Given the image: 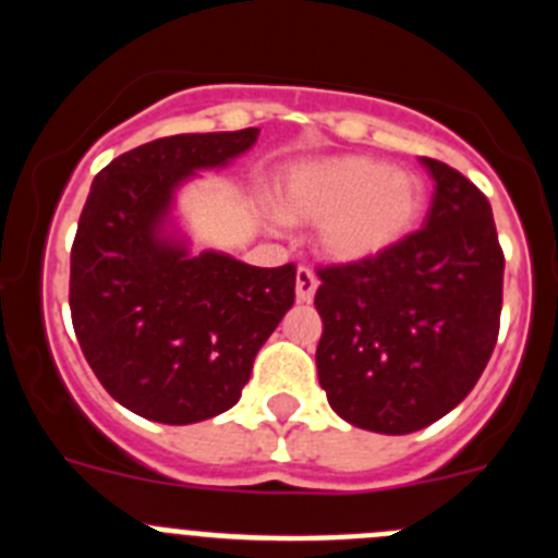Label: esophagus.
<instances>
[{"label":"esophagus","mask_w":558,"mask_h":558,"mask_svg":"<svg viewBox=\"0 0 558 558\" xmlns=\"http://www.w3.org/2000/svg\"><path fill=\"white\" fill-rule=\"evenodd\" d=\"M315 290H318V279L310 268H299L295 270V295H299V302H313Z\"/></svg>","instance_id":"obj_1"}]
</instances>
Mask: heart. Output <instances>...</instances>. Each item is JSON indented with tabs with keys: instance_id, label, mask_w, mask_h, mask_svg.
I'll list each match as a JSON object with an SVG mask.
<instances>
[{
	"instance_id": "heart-1",
	"label": "heart",
	"mask_w": 558,
	"mask_h": 558,
	"mask_svg": "<svg viewBox=\"0 0 558 558\" xmlns=\"http://www.w3.org/2000/svg\"><path fill=\"white\" fill-rule=\"evenodd\" d=\"M425 211V181L372 156H335L304 167L279 195L288 223H322L318 248L335 263L386 254L416 231Z\"/></svg>"
}]
</instances>
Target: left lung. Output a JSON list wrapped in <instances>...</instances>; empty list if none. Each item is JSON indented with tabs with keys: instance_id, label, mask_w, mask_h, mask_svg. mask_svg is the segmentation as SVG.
Listing matches in <instances>:
<instances>
[{
	"instance_id": "obj_1",
	"label": "left lung",
	"mask_w": 558,
	"mask_h": 558,
	"mask_svg": "<svg viewBox=\"0 0 558 558\" xmlns=\"http://www.w3.org/2000/svg\"><path fill=\"white\" fill-rule=\"evenodd\" d=\"M425 226L366 263L318 268V383L349 425L405 436L475 388L500 332L502 248L492 206L450 165L425 159Z\"/></svg>"
}]
</instances>
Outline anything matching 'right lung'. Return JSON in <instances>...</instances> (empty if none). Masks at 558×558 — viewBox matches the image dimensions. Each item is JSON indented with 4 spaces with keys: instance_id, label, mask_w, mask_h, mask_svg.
Instances as JSON below:
<instances>
[{
    "instance_id": "right-lung-1",
    "label": "right lung",
    "mask_w": 558,
    "mask_h": 558,
    "mask_svg": "<svg viewBox=\"0 0 558 558\" xmlns=\"http://www.w3.org/2000/svg\"><path fill=\"white\" fill-rule=\"evenodd\" d=\"M259 128L179 133L122 153L81 211L69 310L88 366L122 408L192 425L236 405L263 349L293 307L295 265L254 268L190 254L170 231L175 190L254 147Z\"/></svg>"
}]
</instances>
